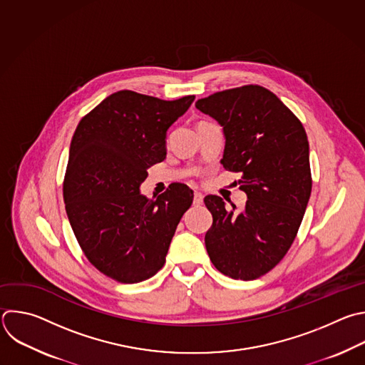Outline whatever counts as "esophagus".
Segmentation results:
<instances>
[{
	"label": "esophagus",
	"instance_id": "esophagus-1",
	"mask_svg": "<svg viewBox=\"0 0 365 365\" xmlns=\"http://www.w3.org/2000/svg\"><path fill=\"white\" fill-rule=\"evenodd\" d=\"M203 203V195L199 193V192H195L193 195V205L195 206H200Z\"/></svg>",
	"mask_w": 365,
	"mask_h": 365
}]
</instances>
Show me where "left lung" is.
Here are the masks:
<instances>
[{"instance_id": "8db88e82", "label": "left lung", "mask_w": 365, "mask_h": 365, "mask_svg": "<svg viewBox=\"0 0 365 365\" xmlns=\"http://www.w3.org/2000/svg\"><path fill=\"white\" fill-rule=\"evenodd\" d=\"M222 126L220 163L242 173L247 193L242 210L226 209L209 195L205 205L213 223L205 245L219 272L252 281L285 257L297 236L311 196L309 143L301 121L268 88L244 86L215 93L195 103Z\"/></svg>"}]
</instances>
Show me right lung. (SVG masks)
Wrapping results in <instances>:
<instances>
[{
	"instance_id": "obj_1",
	"label": "right lung",
	"mask_w": 365,
	"mask_h": 365,
	"mask_svg": "<svg viewBox=\"0 0 365 365\" xmlns=\"http://www.w3.org/2000/svg\"><path fill=\"white\" fill-rule=\"evenodd\" d=\"M193 100L120 90L74 132L63 186L66 212L87 259L118 282H142L162 269L193 202V190L182 183L158 199L140 193L148 169L166 159L169 128Z\"/></svg>"
}]
</instances>
